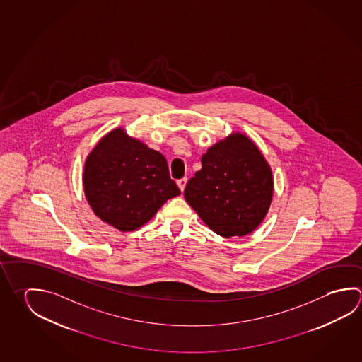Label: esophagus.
Wrapping results in <instances>:
<instances>
[{
  "instance_id": "1",
  "label": "esophagus",
  "mask_w": 362,
  "mask_h": 362,
  "mask_svg": "<svg viewBox=\"0 0 362 362\" xmlns=\"http://www.w3.org/2000/svg\"><path fill=\"white\" fill-rule=\"evenodd\" d=\"M187 180H188V179L184 177V178L179 179L178 182H177V183H178L179 188H180V190H182V192H183L184 188H185V184H187Z\"/></svg>"
}]
</instances>
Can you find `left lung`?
I'll return each mask as SVG.
<instances>
[{"mask_svg":"<svg viewBox=\"0 0 362 362\" xmlns=\"http://www.w3.org/2000/svg\"><path fill=\"white\" fill-rule=\"evenodd\" d=\"M184 197L202 221L225 238L252 233L264 218L273 193L272 172L247 136L231 134L207 150Z\"/></svg>","mask_w":362,"mask_h":362,"instance_id":"obj_1","label":"left lung"}]
</instances>
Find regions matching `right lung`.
I'll use <instances>...</instances> for the list:
<instances>
[{
  "instance_id": "obj_1",
  "label": "right lung",
  "mask_w": 362,
  "mask_h": 362,
  "mask_svg": "<svg viewBox=\"0 0 362 362\" xmlns=\"http://www.w3.org/2000/svg\"><path fill=\"white\" fill-rule=\"evenodd\" d=\"M83 188L98 217L121 231H134L180 190L163 153L117 128L91 151Z\"/></svg>"
}]
</instances>
